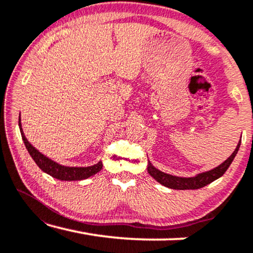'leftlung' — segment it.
<instances>
[{
  "instance_id": "8db88e82",
  "label": "left lung",
  "mask_w": 253,
  "mask_h": 253,
  "mask_svg": "<svg viewBox=\"0 0 253 253\" xmlns=\"http://www.w3.org/2000/svg\"><path fill=\"white\" fill-rule=\"evenodd\" d=\"M240 145H241V139L238 141L235 151L231 153L230 157L228 158L226 161H223L222 164L219 165L215 168L211 169V170L199 172V174L193 176V177H179V176L167 174V172H164L159 170L158 168H155L154 166L151 164L150 160H148V165H147V171L148 174L155 179V181L159 182L164 186H167L169 189L196 190V189L204 188L205 185L214 182L217 178H220L221 176L226 172V170L229 168V166L231 165V162H233L235 157H236L237 152L240 150Z\"/></svg>"
}]
</instances>
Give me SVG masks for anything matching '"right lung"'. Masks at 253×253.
<instances>
[{
    "instance_id": "right-lung-1",
    "label": "right lung",
    "mask_w": 253,
    "mask_h": 253,
    "mask_svg": "<svg viewBox=\"0 0 253 253\" xmlns=\"http://www.w3.org/2000/svg\"><path fill=\"white\" fill-rule=\"evenodd\" d=\"M19 130L22 133V138L24 144H25L26 150L29 151V153L34 162L38 165L41 170L46 174L50 175L51 177L60 179V181H81V179H85L91 177V176L95 175L96 172H99L102 169V162L99 161L98 164L88 166V167H68V166H63L57 164L54 160H51L46 155H43L41 152L37 150L32 144L27 140L25 134L23 132L22 127V120H20V114H19Z\"/></svg>"
}]
</instances>
